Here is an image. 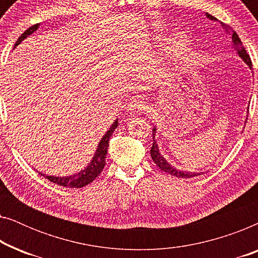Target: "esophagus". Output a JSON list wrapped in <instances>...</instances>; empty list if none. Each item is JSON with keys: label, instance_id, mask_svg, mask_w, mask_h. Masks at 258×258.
Returning a JSON list of instances; mask_svg holds the SVG:
<instances>
[{"label": "esophagus", "instance_id": "1", "mask_svg": "<svg viewBox=\"0 0 258 258\" xmlns=\"http://www.w3.org/2000/svg\"><path fill=\"white\" fill-rule=\"evenodd\" d=\"M147 102L144 101L143 97L137 96L129 102L128 104V112L130 115L137 114V112H141L143 109H146Z\"/></svg>", "mask_w": 258, "mask_h": 258}]
</instances>
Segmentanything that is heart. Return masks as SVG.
Returning <instances> with one entry per match:
<instances>
[{
    "instance_id": "b5f03b06",
    "label": "heart",
    "mask_w": 258,
    "mask_h": 258,
    "mask_svg": "<svg viewBox=\"0 0 258 258\" xmlns=\"http://www.w3.org/2000/svg\"><path fill=\"white\" fill-rule=\"evenodd\" d=\"M186 44H188V38H186L185 35L177 34L171 40V51L179 54V52H182L183 50H184Z\"/></svg>"
}]
</instances>
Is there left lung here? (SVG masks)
Returning <instances> with one entry per match:
<instances>
[{"instance_id":"left-lung-1","label":"left lung","mask_w":258,"mask_h":258,"mask_svg":"<svg viewBox=\"0 0 258 258\" xmlns=\"http://www.w3.org/2000/svg\"><path fill=\"white\" fill-rule=\"evenodd\" d=\"M207 17H208V19H210V20H216V17L210 15V14H207ZM222 26H223L225 31H227V33L231 36L232 44H234L236 50H237V54L241 56L243 61H244L246 64H248L250 68H251V67H252L251 59H250V56L246 54L245 48L242 45V42H241V40H239L238 35L235 33L234 29H231V27L229 26V24L222 23ZM155 132H156V128L153 129V147H151L150 155H151V158H153V161L155 162V163H156L157 167L160 168L162 171L167 172V174H170L172 176H176V177H182V178H190V177H194V176L202 175V174H200V172L179 171V170H177V169H175L174 167H171V165L169 164L168 162L164 160L163 156H162V155L160 154V151H158L157 144H156V142H155Z\"/></svg>"}]
</instances>
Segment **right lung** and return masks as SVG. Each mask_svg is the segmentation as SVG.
I'll return each mask as SVG.
<instances>
[{"mask_svg": "<svg viewBox=\"0 0 258 258\" xmlns=\"http://www.w3.org/2000/svg\"><path fill=\"white\" fill-rule=\"evenodd\" d=\"M38 26H40V24L36 23V24H34V26H31L30 28H28V29L24 31V33L19 37V40L16 41V43H15V45H14V48H15L16 45H19L21 42H22L24 38L28 36V35L33 34L35 30H37ZM117 123H118V119H116V121L112 123L110 129H109L108 132L105 133V135L103 137H102V140L100 141V144H98L97 150L94 155L93 160H91V162L89 164H88V167L84 169V170L80 171L79 174H75V175H72V176H67V177H55V176H45L43 174H41V172H40V174L42 176H44V177L49 179L50 182L55 183V184L66 186V188H83L84 185L89 184V183L93 182L94 179L101 174L102 170H103V168L105 165V156H107V153H108L109 139H110V136L112 135V133H114L116 126L118 125Z\"/></svg>", "mask_w": 258, "mask_h": 258, "instance_id": "right-lung-1", "label": "right lung"}]
</instances>
